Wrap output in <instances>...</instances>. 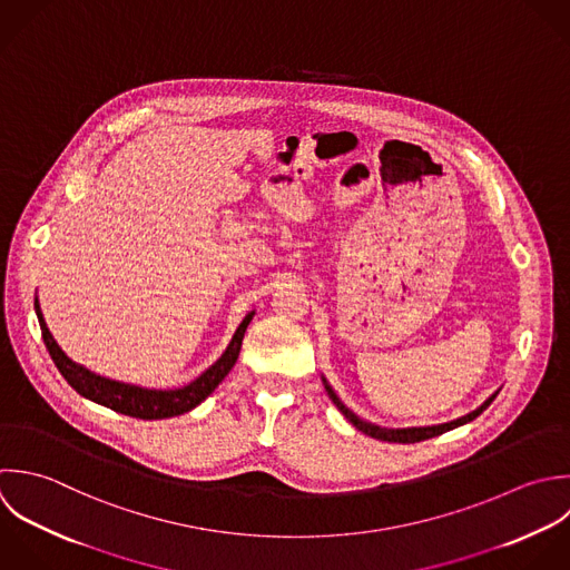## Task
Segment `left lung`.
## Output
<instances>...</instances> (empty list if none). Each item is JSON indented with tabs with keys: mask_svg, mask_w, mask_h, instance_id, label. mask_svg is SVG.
Returning <instances> with one entry per match:
<instances>
[{
	"mask_svg": "<svg viewBox=\"0 0 570 570\" xmlns=\"http://www.w3.org/2000/svg\"><path fill=\"white\" fill-rule=\"evenodd\" d=\"M324 386H326L328 397L333 400V404L344 413V417H346L357 431H362V433L368 435V438H375V440H382V442H395V444H415V442H422V440H431V438H435V435H442V433H446V431H453V429H458V426H462V424H469V422H473L478 415H482V413L491 406V402L498 397V393H493L478 411H473V413H469V415H464V417H460V420H453V422H449V424L415 426V429H382V426H375V424H368V422L360 420L353 411H348V409L342 404V400L335 395V391L328 386L326 380H324Z\"/></svg>",
	"mask_w": 570,
	"mask_h": 570,
	"instance_id": "8db88e82",
	"label": "left lung"
}]
</instances>
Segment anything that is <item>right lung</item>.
Instances as JSON below:
<instances>
[{
	"mask_svg": "<svg viewBox=\"0 0 570 570\" xmlns=\"http://www.w3.org/2000/svg\"><path fill=\"white\" fill-rule=\"evenodd\" d=\"M35 313H37V320H39L43 344H46L55 366L63 375V380L81 397H86L95 404H101V406H106L115 413L137 417V420H166V417L188 413L190 409L202 404L219 386V382L230 373V368L235 366V362L239 357V348H242L246 326L250 324V320L255 315V313H248L244 317V322L235 331V335H233L228 348L224 351V355L206 373H202L188 386H181V389H175V391H155V389H141V386L106 380V377L95 375L88 368L75 364L70 357H66V353L52 340V335H50V331L43 322V315H41V308H39L37 299H35Z\"/></svg>",
	"mask_w": 570,
	"mask_h": 570,
	"instance_id": "1",
	"label": "right lung"
}]
</instances>
